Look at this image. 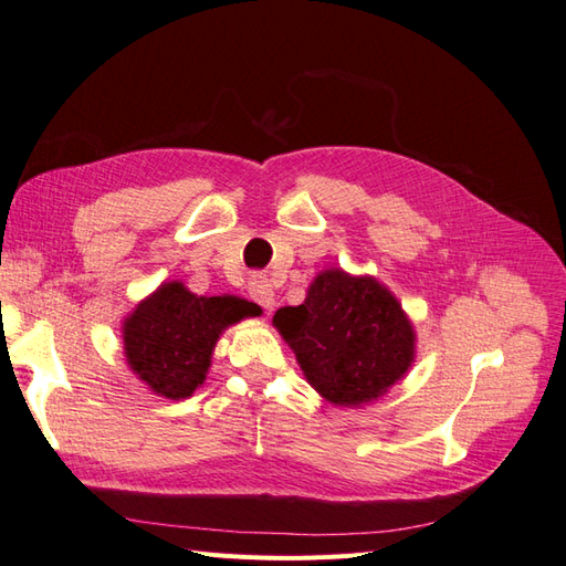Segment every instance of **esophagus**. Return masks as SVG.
Masks as SVG:
<instances>
[{"label":"esophagus","instance_id":"obj_1","mask_svg":"<svg viewBox=\"0 0 566 566\" xmlns=\"http://www.w3.org/2000/svg\"><path fill=\"white\" fill-rule=\"evenodd\" d=\"M248 293L256 304H262L266 312H271L273 304H276V293H273V285L266 279H252L248 285Z\"/></svg>","mask_w":566,"mask_h":566}]
</instances>
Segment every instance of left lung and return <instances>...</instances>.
<instances>
[{
    "label": "left lung",
    "mask_w": 566,
    "mask_h": 566,
    "mask_svg": "<svg viewBox=\"0 0 566 566\" xmlns=\"http://www.w3.org/2000/svg\"><path fill=\"white\" fill-rule=\"evenodd\" d=\"M273 325L325 401L361 408L406 378L416 361V325L375 276L323 269L300 306H283Z\"/></svg>",
    "instance_id": "obj_1"
}]
</instances>
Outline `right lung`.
<instances>
[{
    "label": "right lung",
    "instance_id": "add662e5",
    "mask_svg": "<svg viewBox=\"0 0 566 566\" xmlns=\"http://www.w3.org/2000/svg\"><path fill=\"white\" fill-rule=\"evenodd\" d=\"M254 314L243 297L196 295L165 281L123 321L125 361L156 397L188 399L208 378L221 333Z\"/></svg>",
    "mask_w": 566,
    "mask_h": 566
}]
</instances>
